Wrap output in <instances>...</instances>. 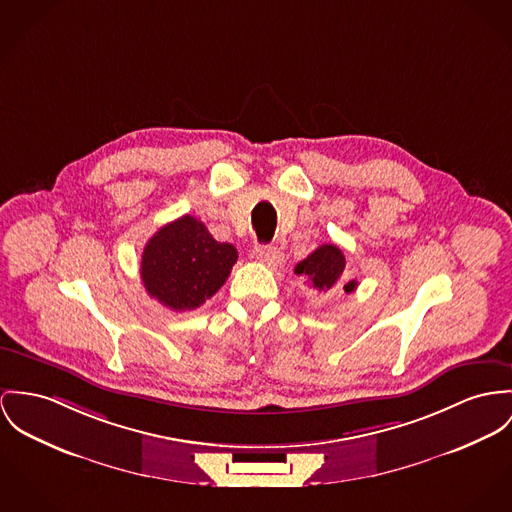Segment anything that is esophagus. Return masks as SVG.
Returning <instances> with one entry per match:
<instances>
[{"instance_id": "esophagus-1", "label": "esophagus", "mask_w": 512, "mask_h": 512, "mask_svg": "<svg viewBox=\"0 0 512 512\" xmlns=\"http://www.w3.org/2000/svg\"><path fill=\"white\" fill-rule=\"evenodd\" d=\"M253 255L257 261L265 263L267 267H278L282 263V253L273 245H259V247H255Z\"/></svg>"}]
</instances>
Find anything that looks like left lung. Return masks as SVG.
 <instances>
[{
  "label": "left lung",
  "mask_w": 512,
  "mask_h": 512,
  "mask_svg": "<svg viewBox=\"0 0 512 512\" xmlns=\"http://www.w3.org/2000/svg\"><path fill=\"white\" fill-rule=\"evenodd\" d=\"M345 255L333 245H319L312 255L300 261L294 269L296 275L308 276L312 286L319 292H329L333 288H343L347 294L356 290V280H345Z\"/></svg>",
  "instance_id": "obj_1"
}]
</instances>
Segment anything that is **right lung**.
<instances>
[{"instance_id":"obj_1","label":"right lung","mask_w":512,"mask_h":512,"mask_svg":"<svg viewBox=\"0 0 512 512\" xmlns=\"http://www.w3.org/2000/svg\"><path fill=\"white\" fill-rule=\"evenodd\" d=\"M236 261L232 243L216 241L200 220L185 214L150 237L142 253L140 276L159 304L185 312L212 298Z\"/></svg>"}]
</instances>
